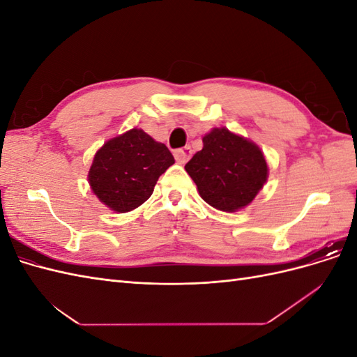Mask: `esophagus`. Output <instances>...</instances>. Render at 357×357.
I'll return each mask as SVG.
<instances>
[{
	"label": "esophagus",
	"instance_id": "esophagus-1",
	"mask_svg": "<svg viewBox=\"0 0 357 357\" xmlns=\"http://www.w3.org/2000/svg\"><path fill=\"white\" fill-rule=\"evenodd\" d=\"M190 156H192V149L189 146L177 149L174 152V158L178 164H186V162L190 159Z\"/></svg>",
	"mask_w": 357,
	"mask_h": 357
}]
</instances>
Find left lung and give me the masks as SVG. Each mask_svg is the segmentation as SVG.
I'll return each instance as SVG.
<instances>
[{
  "mask_svg": "<svg viewBox=\"0 0 357 357\" xmlns=\"http://www.w3.org/2000/svg\"><path fill=\"white\" fill-rule=\"evenodd\" d=\"M202 143V150L185 167L201 198L220 211L244 208L268 178L262 150L226 128H213L204 135Z\"/></svg>",
  "mask_w": 357,
  "mask_h": 357,
  "instance_id": "1",
  "label": "left lung"
}]
</instances>
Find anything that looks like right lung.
<instances>
[{
	"mask_svg": "<svg viewBox=\"0 0 357 357\" xmlns=\"http://www.w3.org/2000/svg\"><path fill=\"white\" fill-rule=\"evenodd\" d=\"M172 164L174 158L165 144L134 128L104 143L93 156L88 180L102 204L126 213L150 198L158 178Z\"/></svg>",
	"mask_w": 357,
	"mask_h": 357,
	"instance_id": "obj_1",
	"label": "right lung"
}]
</instances>
